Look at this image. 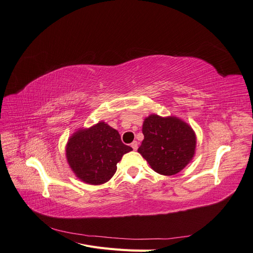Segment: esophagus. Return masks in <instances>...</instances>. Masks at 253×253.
I'll use <instances>...</instances> for the list:
<instances>
[{
  "mask_svg": "<svg viewBox=\"0 0 253 253\" xmlns=\"http://www.w3.org/2000/svg\"><path fill=\"white\" fill-rule=\"evenodd\" d=\"M131 147L133 148L134 151H136L137 149H138V143H137V141H133V142L131 143Z\"/></svg>",
  "mask_w": 253,
  "mask_h": 253,
  "instance_id": "34e87169",
  "label": "esophagus"
}]
</instances>
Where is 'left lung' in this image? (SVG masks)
<instances>
[{"label": "left lung", "instance_id": "8db88e82", "mask_svg": "<svg viewBox=\"0 0 253 253\" xmlns=\"http://www.w3.org/2000/svg\"><path fill=\"white\" fill-rule=\"evenodd\" d=\"M142 133L144 139L138 152L159 174L180 172L194 155V131L178 118L151 115L144 119Z\"/></svg>", "mask_w": 253, "mask_h": 253}]
</instances>
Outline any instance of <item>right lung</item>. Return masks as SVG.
<instances>
[{"label":"right lung","mask_w":253,"mask_h":253,"mask_svg":"<svg viewBox=\"0 0 253 253\" xmlns=\"http://www.w3.org/2000/svg\"><path fill=\"white\" fill-rule=\"evenodd\" d=\"M132 150L121 141L116 129L99 122L72 136L66 145V157L72 170L82 181L101 185L112 178L121 157Z\"/></svg>","instance_id":"right-lung-1"}]
</instances>
